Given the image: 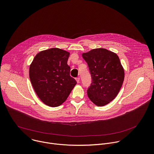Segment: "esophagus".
<instances>
[{
	"label": "esophagus",
	"mask_w": 154,
	"mask_h": 154,
	"mask_svg": "<svg viewBox=\"0 0 154 154\" xmlns=\"http://www.w3.org/2000/svg\"><path fill=\"white\" fill-rule=\"evenodd\" d=\"M75 80H76L77 82L78 83L80 82V77H77V78H75Z\"/></svg>",
	"instance_id": "esophagus-1"
}]
</instances>
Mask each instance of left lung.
I'll return each instance as SVG.
<instances>
[{
	"label": "left lung",
	"mask_w": 154,
	"mask_h": 154,
	"mask_svg": "<svg viewBox=\"0 0 154 154\" xmlns=\"http://www.w3.org/2000/svg\"><path fill=\"white\" fill-rule=\"evenodd\" d=\"M92 77L88 96L97 106H104L117 96L123 85L124 71L117 55L106 49L84 53Z\"/></svg>",
	"instance_id": "obj_1"
}]
</instances>
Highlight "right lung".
Returning <instances> with one entry per match:
<instances>
[{"label": "right lung", "instance_id": "right-lung-1", "mask_svg": "<svg viewBox=\"0 0 154 154\" xmlns=\"http://www.w3.org/2000/svg\"><path fill=\"white\" fill-rule=\"evenodd\" d=\"M69 53L58 48L40 52L29 69L31 85L40 99L46 105H61L77 84L69 75L67 61Z\"/></svg>", "mask_w": 154, "mask_h": 154}]
</instances>
